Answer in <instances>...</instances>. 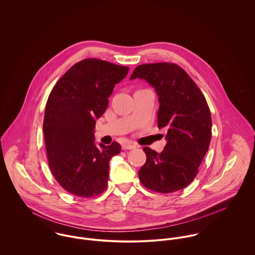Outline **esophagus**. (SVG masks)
<instances>
[{
	"label": "esophagus",
	"mask_w": 255,
	"mask_h": 255,
	"mask_svg": "<svg viewBox=\"0 0 255 255\" xmlns=\"http://www.w3.org/2000/svg\"><path fill=\"white\" fill-rule=\"evenodd\" d=\"M122 148H123L124 150H127V149L130 150V149L136 148V145H134V144H132V143H125V144H123Z\"/></svg>",
	"instance_id": "esophagus-1"
}]
</instances>
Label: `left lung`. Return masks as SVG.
Listing matches in <instances>:
<instances>
[{
  "label": "left lung",
  "instance_id": "obj_1",
  "mask_svg": "<svg viewBox=\"0 0 255 255\" xmlns=\"http://www.w3.org/2000/svg\"><path fill=\"white\" fill-rule=\"evenodd\" d=\"M145 79L159 96L158 128H166L167 144L161 153L144 147L145 164L138 177L151 190L170 193L194 180L211 139V114L195 82L172 63L136 67L130 79Z\"/></svg>",
  "mask_w": 255,
  "mask_h": 255
}]
</instances>
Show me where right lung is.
<instances>
[{
	"mask_svg": "<svg viewBox=\"0 0 255 255\" xmlns=\"http://www.w3.org/2000/svg\"><path fill=\"white\" fill-rule=\"evenodd\" d=\"M128 71V67L85 59L73 65L49 95L43 123L48 164L56 181L75 196L93 197L108 185L110 160L121 152V145L115 141L97 147L94 128L115 85Z\"/></svg>",
	"mask_w": 255,
	"mask_h": 255,
	"instance_id": "add662e5",
	"label": "right lung"
}]
</instances>
